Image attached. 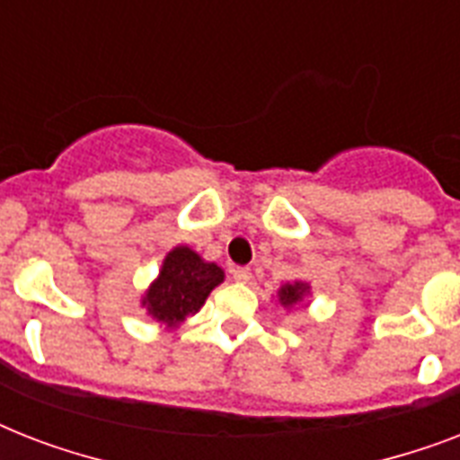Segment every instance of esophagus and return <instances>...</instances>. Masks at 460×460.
I'll use <instances>...</instances> for the list:
<instances>
[{
  "mask_svg": "<svg viewBox=\"0 0 460 460\" xmlns=\"http://www.w3.org/2000/svg\"><path fill=\"white\" fill-rule=\"evenodd\" d=\"M231 277H234V281H238V284H248V281L252 279L251 267H234V270H231Z\"/></svg>",
  "mask_w": 460,
  "mask_h": 460,
  "instance_id": "1",
  "label": "esophagus"
}]
</instances>
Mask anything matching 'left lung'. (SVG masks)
<instances>
[{
	"mask_svg": "<svg viewBox=\"0 0 460 460\" xmlns=\"http://www.w3.org/2000/svg\"><path fill=\"white\" fill-rule=\"evenodd\" d=\"M307 294V284H301V281H296V284H284L279 288V303L281 305H294V303L303 301V296Z\"/></svg>",
	"mask_w": 460,
	"mask_h": 460,
	"instance_id": "8db88e82",
	"label": "left lung"
}]
</instances>
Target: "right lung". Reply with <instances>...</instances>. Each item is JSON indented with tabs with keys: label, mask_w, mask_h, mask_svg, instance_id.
<instances>
[{
	"label": "right lung",
	"mask_w": 460,
	"mask_h": 460,
	"mask_svg": "<svg viewBox=\"0 0 460 460\" xmlns=\"http://www.w3.org/2000/svg\"><path fill=\"white\" fill-rule=\"evenodd\" d=\"M224 281L222 267L205 260L186 245L173 248L162 262V272L147 288L143 305L157 322L176 327L188 314L198 313L209 291Z\"/></svg>",
	"instance_id": "add662e5"
}]
</instances>
